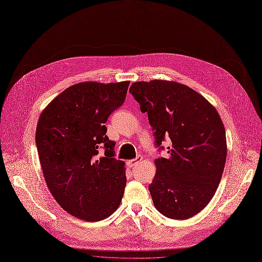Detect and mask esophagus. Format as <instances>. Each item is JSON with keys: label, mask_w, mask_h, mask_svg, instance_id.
<instances>
[{"label": "esophagus", "mask_w": 262, "mask_h": 262, "mask_svg": "<svg viewBox=\"0 0 262 262\" xmlns=\"http://www.w3.org/2000/svg\"><path fill=\"white\" fill-rule=\"evenodd\" d=\"M142 160H143V157H142V156H137V158L136 159H133V160H129V161H127L126 162V164H127V166H128V167H130V168H133L134 167V166H136L139 162H141Z\"/></svg>", "instance_id": "34e87169"}]
</instances>
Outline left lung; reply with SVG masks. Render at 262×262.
<instances>
[{
	"mask_svg": "<svg viewBox=\"0 0 262 262\" xmlns=\"http://www.w3.org/2000/svg\"><path fill=\"white\" fill-rule=\"evenodd\" d=\"M129 92L147 113L160 149L169 139V158L155 161L157 172L149 192L157 210L172 220H187L212 200L227 158L222 119L201 94L168 80L134 82Z\"/></svg>",
	"mask_w": 262,
	"mask_h": 262,
	"instance_id": "obj_1",
	"label": "left lung"
}]
</instances>
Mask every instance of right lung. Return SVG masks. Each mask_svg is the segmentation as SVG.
<instances>
[{
    "label": "right lung",
    "mask_w": 262,
    "mask_h": 262,
    "mask_svg": "<svg viewBox=\"0 0 262 262\" xmlns=\"http://www.w3.org/2000/svg\"><path fill=\"white\" fill-rule=\"evenodd\" d=\"M128 85L76 83L39 116L35 142L45 181L60 207L76 219L102 221L123 198L125 163L115 158L116 143L105 135L104 123L124 102Z\"/></svg>",
    "instance_id": "1"
}]
</instances>
